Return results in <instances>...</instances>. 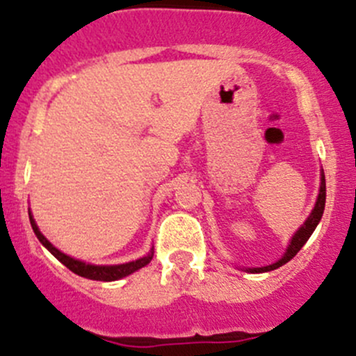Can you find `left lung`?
<instances>
[{
    "label": "left lung",
    "mask_w": 356,
    "mask_h": 356,
    "mask_svg": "<svg viewBox=\"0 0 356 356\" xmlns=\"http://www.w3.org/2000/svg\"><path fill=\"white\" fill-rule=\"evenodd\" d=\"M324 207H325V175H324V172H322L321 193H318V198H317V203H315V208L312 210L310 217L307 218V222L301 225L300 231H296V234L293 236V239H291V245H289L288 250H286L284 257H282L279 261H275V264L267 265V267L248 268V270H250V272H270V270H275V268L282 267L284 264H288L291 258L296 257L298 251L303 248L305 243H307L308 239H310V236L314 234L315 227L318 225V222H321V218H322V213H324Z\"/></svg>",
    "instance_id": "8db88e82"
}]
</instances>
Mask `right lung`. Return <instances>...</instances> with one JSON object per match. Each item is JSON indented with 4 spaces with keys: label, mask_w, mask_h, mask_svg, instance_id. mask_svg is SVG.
<instances>
[{
    "label": "right lung",
    "mask_w": 356,
    "mask_h": 356,
    "mask_svg": "<svg viewBox=\"0 0 356 356\" xmlns=\"http://www.w3.org/2000/svg\"><path fill=\"white\" fill-rule=\"evenodd\" d=\"M29 218H31L32 231H34V234L38 236L39 241L42 243V246L48 248L49 253H51L55 258H58V260L62 261V264L68 268V270H72L74 274L81 275V277L92 279V281H105V282L117 281V279L125 277V275L132 274V272L139 270L141 267L148 265L149 261H152V258H153V251H152L148 257H143V258H139V260H136V261H129V264H122V265H89V264H86V261L75 260V258L67 257L65 253H62L60 250H56V248L53 246L51 243H49L48 239H46L44 236L41 234V231L38 229V225H35L34 218H32L31 213H29Z\"/></svg>",
    "instance_id": "obj_1"
}]
</instances>
